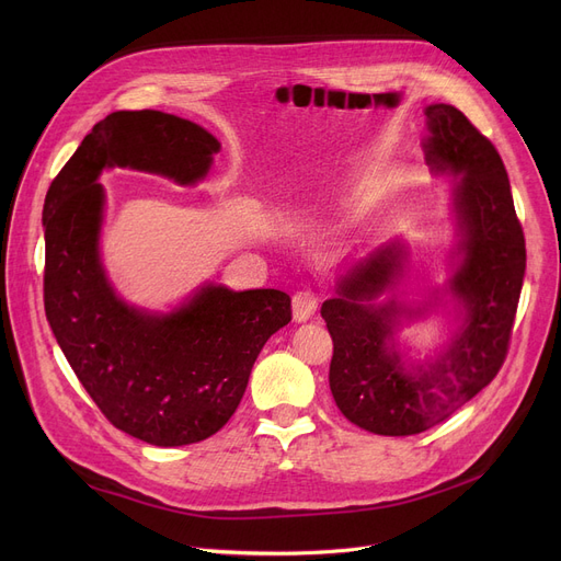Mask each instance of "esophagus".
Returning <instances> with one entry per match:
<instances>
[{
	"instance_id": "esophagus-1",
	"label": "esophagus",
	"mask_w": 561,
	"mask_h": 561,
	"mask_svg": "<svg viewBox=\"0 0 561 561\" xmlns=\"http://www.w3.org/2000/svg\"><path fill=\"white\" fill-rule=\"evenodd\" d=\"M316 309H318V296L313 290L305 288L293 296V318H296V322L309 320L316 313Z\"/></svg>"
}]
</instances>
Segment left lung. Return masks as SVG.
<instances>
[{
	"mask_svg": "<svg viewBox=\"0 0 561 561\" xmlns=\"http://www.w3.org/2000/svg\"><path fill=\"white\" fill-rule=\"evenodd\" d=\"M425 159L434 172L459 176L453 193L461 241L450 293L461 328L430 364L407 368L393 334L400 318L421 316L393 298L373 305L404 265L389 243L341 277L339 296L322 302L334 341L330 389L341 414L381 436H409L450 419L503 368L525 275V236L510 176L493 142L450 104H430Z\"/></svg>",
	"mask_w": 561,
	"mask_h": 561,
	"instance_id": "1",
	"label": "left lung"
}]
</instances>
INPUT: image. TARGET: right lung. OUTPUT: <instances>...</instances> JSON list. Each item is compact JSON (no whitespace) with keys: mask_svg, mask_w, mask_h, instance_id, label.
<instances>
[{"mask_svg":"<svg viewBox=\"0 0 561 561\" xmlns=\"http://www.w3.org/2000/svg\"><path fill=\"white\" fill-rule=\"evenodd\" d=\"M220 142L161 111H115L88 134L45 197V313L75 375L117 430L145 444L188 446L239 407L252 366L290 322L284 290L206 284L172 313L115 296L100 261L104 168L195 184Z\"/></svg>","mask_w":561,"mask_h":561,"instance_id":"add662e5","label":"right lung"}]
</instances>
